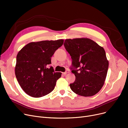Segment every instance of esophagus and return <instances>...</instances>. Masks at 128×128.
<instances>
[{
    "label": "esophagus",
    "instance_id": "34e87169",
    "mask_svg": "<svg viewBox=\"0 0 128 128\" xmlns=\"http://www.w3.org/2000/svg\"><path fill=\"white\" fill-rule=\"evenodd\" d=\"M69 73H70V70H66L65 72H64V73H63V74L64 75H66V74Z\"/></svg>",
    "mask_w": 128,
    "mask_h": 128
}]
</instances>
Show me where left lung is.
Listing matches in <instances>:
<instances>
[{
    "instance_id": "obj_1",
    "label": "left lung",
    "mask_w": 128,
    "mask_h": 128,
    "mask_svg": "<svg viewBox=\"0 0 128 128\" xmlns=\"http://www.w3.org/2000/svg\"><path fill=\"white\" fill-rule=\"evenodd\" d=\"M64 47L72 60L70 69L75 75L70 85L72 90L82 96L95 95L104 84L109 63L104 50L87 38L66 39Z\"/></svg>"
}]
</instances>
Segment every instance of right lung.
<instances>
[{
	"instance_id": "right-lung-1",
	"label": "right lung",
	"mask_w": 128,
	"mask_h": 128,
	"mask_svg": "<svg viewBox=\"0 0 128 128\" xmlns=\"http://www.w3.org/2000/svg\"><path fill=\"white\" fill-rule=\"evenodd\" d=\"M63 40L31 42L18 52L15 74L24 91L33 97H41L53 90L62 73L55 72L51 57L63 45Z\"/></svg>"
}]
</instances>
